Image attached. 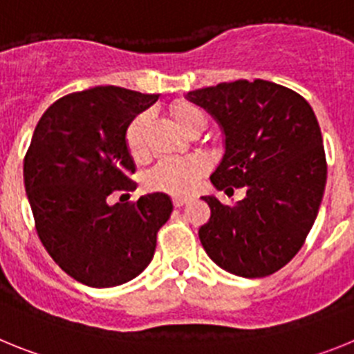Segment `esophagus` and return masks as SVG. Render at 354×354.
<instances>
[{"label": "esophagus", "instance_id": "esophagus-1", "mask_svg": "<svg viewBox=\"0 0 354 354\" xmlns=\"http://www.w3.org/2000/svg\"><path fill=\"white\" fill-rule=\"evenodd\" d=\"M171 202H174L175 207H183V205L186 204V202H187V196L175 195V196H171Z\"/></svg>", "mask_w": 354, "mask_h": 354}]
</instances>
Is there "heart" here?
<instances>
[{"label": "heart", "mask_w": 354, "mask_h": 354, "mask_svg": "<svg viewBox=\"0 0 354 354\" xmlns=\"http://www.w3.org/2000/svg\"><path fill=\"white\" fill-rule=\"evenodd\" d=\"M171 117L175 124L187 133L193 126H204L205 117L196 106L189 102H175L171 106ZM149 113H140L129 122L124 140L131 158L136 161L145 158V131L149 126ZM207 170V159L200 154L165 158L158 161L143 177V184L150 192H165L170 195H187L195 187L196 180Z\"/></svg>", "instance_id": "b5f03b06"}]
</instances>
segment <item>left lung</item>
Listing matches in <instances>:
<instances>
[{
    "label": "left lung",
    "mask_w": 354,
    "mask_h": 354,
    "mask_svg": "<svg viewBox=\"0 0 354 354\" xmlns=\"http://www.w3.org/2000/svg\"><path fill=\"white\" fill-rule=\"evenodd\" d=\"M186 99L212 115L225 134L211 183L216 189L246 187L234 207L202 196L211 218L200 227V243L228 273L273 274L303 246L326 186L314 109L299 93L264 80L220 83L187 92Z\"/></svg>",
    "instance_id": "1"
}]
</instances>
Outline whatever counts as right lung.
I'll return each mask as SVG.
<instances>
[{
    "mask_svg": "<svg viewBox=\"0 0 354 354\" xmlns=\"http://www.w3.org/2000/svg\"><path fill=\"white\" fill-rule=\"evenodd\" d=\"M158 97L120 86L68 93L33 131L23 175L37 234L53 261L84 286L104 289L138 277L174 211L165 193L113 205L108 200L136 189L124 134Z\"/></svg>",
    "mask_w": 354,
    "mask_h": 354,
    "instance_id": "right-lung-1",
    "label": "right lung"
}]
</instances>
